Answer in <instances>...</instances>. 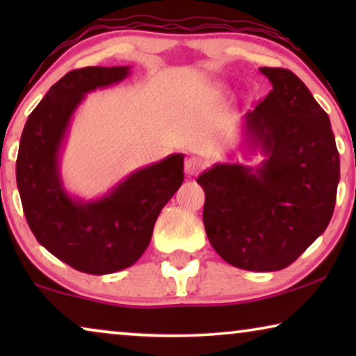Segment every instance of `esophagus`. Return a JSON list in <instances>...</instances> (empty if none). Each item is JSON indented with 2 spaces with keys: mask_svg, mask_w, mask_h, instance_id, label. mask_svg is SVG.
<instances>
[{
  "mask_svg": "<svg viewBox=\"0 0 356 356\" xmlns=\"http://www.w3.org/2000/svg\"><path fill=\"white\" fill-rule=\"evenodd\" d=\"M202 159L199 157H189L186 159V162H184V173L188 175V177H193V175H196L199 170L202 168Z\"/></svg>",
  "mask_w": 356,
  "mask_h": 356,
  "instance_id": "34e87169",
  "label": "esophagus"
}]
</instances>
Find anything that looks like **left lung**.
<instances>
[{"mask_svg": "<svg viewBox=\"0 0 356 356\" xmlns=\"http://www.w3.org/2000/svg\"><path fill=\"white\" fill-rule=\"evenodd\" d=\"M272 90L243 116L230 154L259 165L213 163L197 177L202 220L217 254L238 269H285L327 228L340 179L329 116L282 67H259Z\"/></svg>", "mask_w": 356, "mask_h": 356, "instance_id": "left-lung-1", "label": "left lung"}]
</instances>
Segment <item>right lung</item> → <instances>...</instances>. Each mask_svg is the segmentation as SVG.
<instances>
[{
  "mask_svg": "<svg viewBox=\"0 0 356 356\" xmlns=\"http://www.w3.org/2000/svg\"><path fill=\"white\" fill-rule=\"evenodd\" d=\"M131 66L74 70L50 87L24 126L16 162L17 189L37 241L76 270L104 275L133 266L152 238L165 204L183 183V154L134 170L95 199L67 191L61 155L86 95L118 84Z\"/></svg>",
  "mask_w": 356,
  "mask_h": 356,
  "instance_id": "add662e5",
  "label": "right lung"
}]
</instances>
